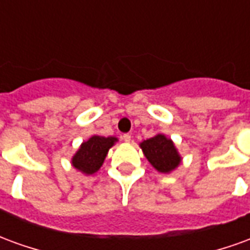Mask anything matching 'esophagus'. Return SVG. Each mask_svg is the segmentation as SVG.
Returning <instances> with one entry per match:
<instances>
[{"mask_svg":"<svg viewBox=\"0 0 250 250\" xmlns=\"http://www.w3.org/2000/svg\"><path fill=\"white\" fill-rule=\"evenodd\" d=\"M122 139L128 143V142H131V135L130 134H123V135H122Z\"/></svg>","mask_w":250,"mask_h":250,"instance_id":"1","label":"esophagus"}]
</instances>
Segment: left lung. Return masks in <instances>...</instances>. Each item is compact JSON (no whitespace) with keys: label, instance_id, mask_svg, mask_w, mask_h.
Returning a JSON list of instances; mask_svg holds the SVG:
<instances>
[{"label":"left lung","instance_id":"left-lung-1","mask_svg":"<svg viewBox=\"0 0 250 250\" xmlns=\"http://www.w3.org/2000/svg\"><path fill=\"white\" fill-rule=\"evenodd\" d=\"M141 148L147 161L159 173H170L178 167L181 163V155L174 146L173 141L163 134H158L147 141H143L141 143Z\"/></svg>","mask_w":250,"mask_h":250}]
</instances>
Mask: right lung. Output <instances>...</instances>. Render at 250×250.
<instances>
[{"label": "right lung", "instance_id": "right-lung-1", "mask_svg": "<svg viewBox=\"0 0 250 250\" xmlns=\"http://www.w3.org/2000/svg\"><path fill=\"white\" fill-rule=\"evenodd\" d=\"M118 139L115 136H91L87 142H83L76 154L72 158L73 167L85 175L96 173L102 167L108 150Z\"/></svg>", "mask_w": 250, "mask_h": 250}]
</instances>
